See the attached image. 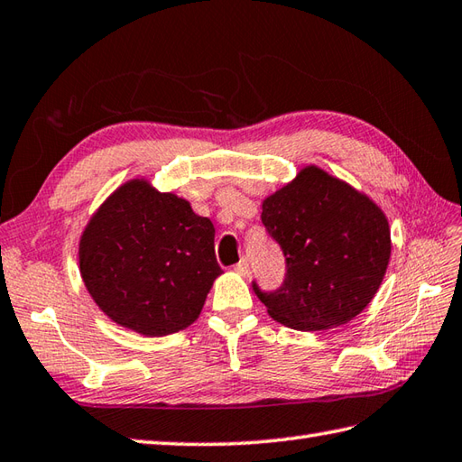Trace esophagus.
Segmentation results:
<instances>
[{
    "label": "esophagus",
    "instance_id": "1",
    "mask_svg": "<svg viewBox=\"0 0 462 462\" xmlns=\"http://www.w3.org/2000/svg\"><path fill=\"white\" fill-rule=\"evenodd\" d=\"M235 273H239L241 276H249V263H247V259H241L237 264H235Z\"/></svg>",
    "mask_w": 462,
    "mask_h": 462
}]
</instances>
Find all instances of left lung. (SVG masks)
I'll return each mask as SVG.
<instances>
[{"mask_svg": "<svg viewBox=\"0 0 462 462\" xmlns=\"http://www.w3.org/2000/svg\"><path fill=\"white\" fill-rule=\"evenodd\" d=\"M263 225L281 245L286 276L279 291H253L276 322L318 332L347 324L382 284L392 237L385 213L350 183L306 166L264 198Z\"/></svg>", "mask_w": 462, "mask_h": 462, "instance_id": "1", "label": "left lung"}]
</instances>
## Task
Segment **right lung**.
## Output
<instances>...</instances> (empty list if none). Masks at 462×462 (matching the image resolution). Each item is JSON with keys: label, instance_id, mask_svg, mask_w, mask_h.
<instances>
[{"label": "right lung", "instance_id": "obj_1", "mask_svg": "<svg viewBox=\"0 0 462 462\" xmlns=\"http://www.w3.org/2000/svg\"><path fill=\"white\" fill-rule=\"evenodd\" d=\"M213 241V223L188 199L136 178L112 191L87 223L79 269L112 322L160 337L198 320L223 273Z\"/></svg>", "mask_w": 462, "mask_h": 462}]
</instances>
